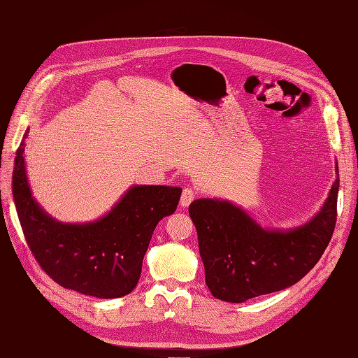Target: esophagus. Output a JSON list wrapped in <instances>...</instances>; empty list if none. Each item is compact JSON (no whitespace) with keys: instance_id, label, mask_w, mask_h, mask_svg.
I'll return each mask as SVG.
<instances>
[{"instance_id":"34e87169","label":"esophagus","mask_w":358,"mask_h":358,"mask_svg":"<svg viewBox=\"0 0 358 358\" xmlns=\"http://www.w3.org/2000/svg\"><path fill=\"white\" fill-rule=\"evenodd\" d=\"M194 199H196V192H194L191 188H183L182 196H180V206L182 208H188Z\"/></svg>"}]
</instances>
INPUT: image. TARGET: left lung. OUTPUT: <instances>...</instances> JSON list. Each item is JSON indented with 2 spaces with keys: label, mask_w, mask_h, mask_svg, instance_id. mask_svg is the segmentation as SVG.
I'll use <instances>...</instances> for the list:
<instances>
[{
  "label": "left lung",
  "mask_w": 358,
  "mask_h": 358,
  "mask_svg": "<svg viewBox=\"0 0 358 358\" xmlns=\"http://www.w3.org/2000/svg\"><path fill=\"white\" fill-rule=\"evenodd\" d=\"M321 209L292 229H266L224 199H199L189 216L199 236L206 285L212 296L243 303L285 289L308 275L326 251L336 224L339 170Z\"/></svg>",
  "instance_id": "obj_1"
}]
</instances>
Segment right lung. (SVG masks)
<instances>
[{
    "instance_id": "add662e5",
    "label": "right lung",
    "mask_w": 358,
    "mask_h": 358,
    "mask_svg": "<svg viewBox=\"0 0 358 358\" xmlns=\"http://www.w3.org/2000/svg\"><path fill=\"white\" fill-rule=\"evenodd\" d=\"M16 150L13 200L27 243L41 268L64 288L96 299L131 292L157 224L175 213L182 188L133 185L91 222H62L34 199L25 167V138Z\"/></svg>"
}]
</instances>
